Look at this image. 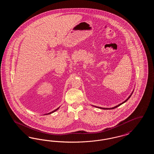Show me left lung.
Listing matches in <instances>:
<instances>
[{"instance_id":"obj_1","label":"left lung","mask_w":154,"mask_h":154,"mask_svg":"<svg viewBox=\"0 0 154 154\" xmlns=\"http://www.w3.org/2000/svg\"><path fill=\"white\" fill-rule=\"evenodd\" d=\"M134 91V90H133ZM133 91H132V94L129 95V96L125 100L124 102H123L122 103H120V104H118L117 106H114V107H112V108H104V107H97V106H94V107H97V108H99V109H103V110H110V109H116V108H117L118 107H119V106H121V104H124V103L126 102L130 97H131V96H132V94H133Z\"/></svg>"}]
</instances>
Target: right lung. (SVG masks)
<instances>
[{"mask_svg":"<svg viewBox=\"0 0 154 154\" xmlns=\"http://www.w3.org/2000/svg\"><path fill=\"white\" fill-rule=\"evenodd\" d=\"M59 107H59L58 108V109H57L56 110H54V111H51V112H49V113H48V114H51V113H53L54 112H55V111H56L57 110H58L59 109ZM46 114H45V115H46Z\"/></svg>","mask_w":154,"mask_h":154,"instance_id":"right-lung-1","label":"right lung"}]
</instances>
